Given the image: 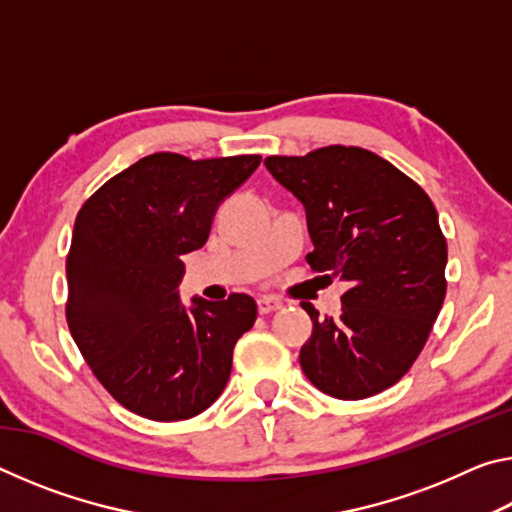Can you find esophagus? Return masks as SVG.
<instances>
[{
  "mask_svg": "<svg viewBox=\"0 0 512 512\" xmlns=\"http://www.w3.org/2000/svg\"><path fill=\"white\" fill-rule=\"evenodd\" d=\"M277 309H282V302L277 300V298L264 296V298L257 300V311H259V314H262V316L273 314V311H277Z\"/></svg>",
  "mask_w": 512,
  "mask_h": 512,
  "instance_id": "esophagus-1",
  "label": "esophagus"
}]
</instances>
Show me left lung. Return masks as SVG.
Wrapping results in <instances>:
<instances>
[{
  "instance_id": "1",
  "label": "left lung",
  "mask_w": 512,
  "mask_h": 512,
  "mask_svg": "<svg viewBox=\"0 0 512 512\" xmlns=\"http://www.w3.org/2000/svg\"><path fill=\"white\" fill-rule=\"evenodd\" d=\"M266 169L305 205L307 264L350 282L341 316L302 309L314 332L300 366L318 391L363 400L397 384L418 359L443 307L447 241L427 192L377 153L323 146L268 155Z\"/></svg>"
}]
</instances>
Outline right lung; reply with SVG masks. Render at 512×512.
<instances>
[{
    "mask_svg": "<svg viewBox=\"0 0 512 512\" xmlns=\"http://www.w3.org/2000/svg\"><path fill=\"white\" fill-rule=\"evenodd\" d=\"M262 155L192 160L153 153L103 183L76 214L67 253L65 316L101 386L142 418L189 420L230 379L235 343L255 325L246 293L194 298L178 282L185 253L210 237L219 203Z\"/></svg>",
    "mask_w": 512,
    "mask_h": 512,
    "instance_id": "obj_1",
    "label": "right lung"
}]
</instances>
